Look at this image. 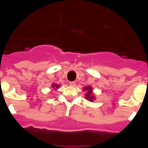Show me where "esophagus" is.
Segmentation results:
<instances>
[{"mask_svg":"<svg viewBox=\"0 0 148 148\" xmlns=\"http://www.w3.org/2000/svg\"><path fill=\"white\" fill-rule=\"evenodd\" d=\"M69 84H70V86H75V82L71 81V82H70Z\"/></svg>","mask_w":148,"mask_h":148,"instance_id":"34e87169","label":"esophagus"}]
</instances>
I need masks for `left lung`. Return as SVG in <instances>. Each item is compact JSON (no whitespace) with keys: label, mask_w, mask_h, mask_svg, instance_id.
Masks as SVG:
<instances>
[{"label":"left lung","mask_w":148,"mask_h":148,"mask_svg":"<svg viewBox=\"0 0 148 148\" xmlns=\"http://www.w3.org/2000/svg\"><path fill=\"white\" fill-rule=\"evenodd\" d=\"M83 90H87V93L86 94V98L87 100H89L90 101H93L94 99V96L92 93V88L90 86H86L85 88H83Z\"/></svg>","instance_id":"obj_1"}]
</instances>
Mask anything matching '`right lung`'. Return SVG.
<instances>
[{
  "instance_id": "1",
  "label": "right lung",
  "mask_w": 148,
  "mask_h": 148,
  "mask_svg": "<svg viewBox=\"0 0 148 148\" xmlns=\"http://www.w3.org/2000/svg\"><path fill=\"white\" fill-rule=\"evenodd\" d=\"M52 87H53V88H59V85H58V84H53V85H52Z\"/></svg>"
}]
</instances>
